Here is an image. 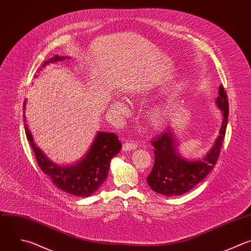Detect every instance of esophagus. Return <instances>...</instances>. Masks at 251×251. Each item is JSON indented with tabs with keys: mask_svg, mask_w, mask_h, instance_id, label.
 <instances>
[{
	"mask_svg": "<svg viewBox=\"0 0 251 251\" xmlns=\"http://www.w3.org/2000/svg\"><path fill=\"white\" fill-rule=\"evenodd\" d=\"M135 148H137V143L134 141H131V140L124 143V145H123L124 151H129V150H133Z\"/></svg>",
	"mask_w": 251,
	"mask_h": 251,
	"instance_id": "1",
	"label": "esophagus"
}]
</instances>
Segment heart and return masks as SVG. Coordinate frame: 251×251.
Listing matches in <instances>:
<instances>
[{"instance_id": "obj_1", "label": "heart", "mask_w": 251, "mask_h": 251, "mask_svg": "<svg viewBox=\"0 0 251 251\" xmlns=\"http://www.w3.org/2000/svg\"><path fill=\"white\" fill-rule=\"evenodd\" d=\"M114 105L117 109H120V110L126 109L125 104L121 101H118V100L114 102ZM168 116H169V111L164 107H156L147 113V118L149 122L156 127L162 126L167 122Z\"/></svg>"}]
</instances>
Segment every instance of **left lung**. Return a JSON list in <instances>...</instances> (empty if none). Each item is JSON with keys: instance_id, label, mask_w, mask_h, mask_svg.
<instances>
[{"instance_id": "left-lung-1", "label": "left lung", "mask_w": 251, "mask_h": 251, "mask_svg": "<svg viewBox=\"0 0 251 251\" xmlns=\"http://www.w3.org/2000/svg\"><path fill=\"white\" fill-rule=\"evenodd\" d=\"M216 104L223 112L222 126L213 147L203 159L189 161L178 153L177 139L171 126L151 141L155 160L146 179L153 191L165 196L183 195L202 182L214 169L220 155L228 118L227 96L222 85L219 88Z\"/></svg>"}]
</instances>
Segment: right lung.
<instances>
[{
  "label": "right lung",
  "instance_id": "obj_1",
  "mask_svg": "<svg viewBox=\"0 0 251 251\" xmlns=\"http://www.w3.org/2000/svg\"><path fill=\"white\" fill-rule=\"evenodd\" d=\"M68 57L55 55L44 62L43 67L48 63L62 61ZM26 101L24 103L25 110ZM24 114L25 112L24 111ZM25 129L26 138L33 150L39 168L45 173L60 190L79 197H89L95 193L106 181L110 170V163L122 148V143L113 132L99 131L92 142L85 156L75 164L60 166L50 161L33 142L32 135L25 124Z\"/></svg>",
  "mask_w": 251,
  "mask_h": 251
}]
</instances>
